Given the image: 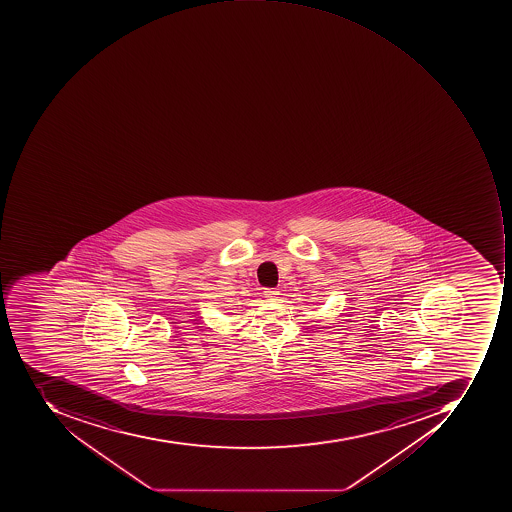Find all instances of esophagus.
Masks as SVG:
<instances>
[{
  "instance_id": "obj_1",
  "label": "esophagus",
  "mask_w": 512,
  "mask_h": 512,
  "mask_svg": "<svg viewBox=\"0 0 512 512\" xmlns=\"http://www.w3.org/2000/svg\"><path fill=\"white\" fill-rule=\"evenodd\" d=\"M264 297L268 298L269 301L277 300L278 295H280V292H278V289L274 288H268L264 289Z\"/></svg>"
}]
</instances>
